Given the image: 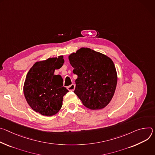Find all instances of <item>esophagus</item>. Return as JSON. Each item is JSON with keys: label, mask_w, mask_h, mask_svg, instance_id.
Listing matches in <instances>:
<instances>
[{"label": "esophagus", "mask_w": 155, "mask_h": 155, "mask_svg": "<svg viewBox=\"0 0 155 155\" xmlns=\"http://www.w3.org/2000/svg\"><path fill=\"white\" fill-rule=\"evenodd\" d=\"M68 89L70 91H73L75 89V85L74 84H73L70 85H69V86L68 87Z\"/></svg>", "instance_id": "1"}]
</instances>
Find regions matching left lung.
Instances as JSON below:
<instances>
[{
	"label": "left lung",
	"mask_w": 155,
	"mask_h": 155,
	"mask_svg": "<svg viewBox=\"0 0 155 155\" xmlns=\"http://www.w3.org/2000/svg\"><path fill=\"white\" fill-rule=\"evenodd\" d=\"M73 73L78 75L74 94L91 110H100L111 100L117 84L112 60L89 48L82 47L68 57Z\"/></svg>",
	"instance_id": "8db88e82"
}]
</instances>
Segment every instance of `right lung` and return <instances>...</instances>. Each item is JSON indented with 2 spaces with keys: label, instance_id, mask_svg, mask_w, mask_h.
<instances>
[{
  "label": "right lung",
  "instance_id": "add662e5",
  "mask_svg": "<svg viewBox=\"0 0 155 155\" xmlns=\"http://www.w3.org/2000/svg\"><path fill=\"white\" fill-rule=\"evenodd\" d=\"M63 56L49 58L34 64L28 71L23 86L26 101L37 113L50 116L57 114L68 90L63 86V79L54 74L64 63Z\"/></svg>",
  "mask_w": 155,
  "mask_h": 155
}]
</instances>
